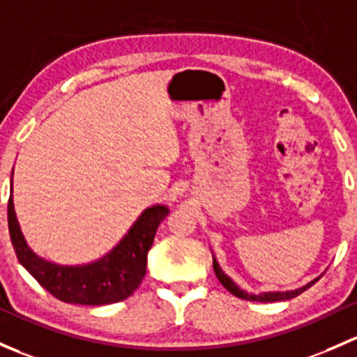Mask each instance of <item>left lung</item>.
<instances>
[{
  "instance_id": "left-lung-1",
  "label": "left lung",
  "mask_w": 357,
  "mask_h": 357,
  "mask_svg": "<svg viewBox=\"0 0 357 357\" xmlns=\"http://www.w3.org/2000/svg\"><path fill=\"white\" fill-rule=\"evenodd\" d=\"M213 272H215L217 279H219V282L222 284L224 287L227 289L231 294H234L236 298H241V299H246V301H260V303H272V301H286V299H292L296 298V296L301 294L303 291H306L307 287L313 286L314 282H317L318 279H314L313 282L306 284L305 287L301 289H296V291H286V292H264V294H248V292L241 291L238 286H236L234 282H232L231 279L226 275V273L222 272L219 267V264L215 261V258H213Z\"/></svg>"
}]
</instances>
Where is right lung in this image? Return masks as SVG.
I'll list each match as a JSON object with an SVG mask.
<instances>
[{
  "instance_id": "add662e5",
  "label": "right lung",
  "mask_w": 357,
  "mask_h": 357,
  "mask_svg": "<svg viewBox=\"0 0 357 357\" xmlns=\"http://www.w3.org/2000/svg\"><path fill=\"white\" fill-rule=\"evenodd\" d=\"M167 213L169 210L164 205L147 208L111 253L82 267L51 264L30 250L18 226L11 195L8 229L18 261L46 291L59 301L71 305L100 306L123 301L137 291L147 272V253L155 238L157 227Z\"/></svg>"
}]
</instances>
